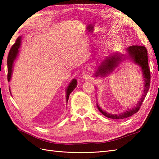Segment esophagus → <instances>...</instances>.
Masks as SVG:
<instances>
[{
	"mask_svg": "<svg viewBox=\"0 0 159 159\" xmlns=\"http://www.w3.org/2000/svg\"><path fill=\"white\" fill-rule=\"evenodd\" d=\"M91 74H92V70H91L89 67H85V68L83 70L82 75L84 79H89L91 77Z\"/></svg>",
	"mask_w": 159,
	"mask_h": 159,
	"instance_id": "obj_1",
	"label": "esophagus"
}]
</instances>
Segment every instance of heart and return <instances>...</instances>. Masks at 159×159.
Segmentation results:
<instances>
[{
    "instance_id": "obj_1",
    "label": "heart",
    "mask_w": 159,
    "mask_h": 159,
    "mask_svg": "<svg viewBox=\"0 0 159 159\" xmlns=\"http://www.w3.org/2000/svg\"><path fill=\"white\" fill-rule=\"evenodd\" d=\"M108 45H109V43H108V42H104V43H103V44H102V46H103V48H106L108 46Z\"/></svg>"
}]
</instances>
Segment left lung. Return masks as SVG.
<instances>
[{
	"label": "left lung",
	"instance_id": "1",
	"mask_svg": "<svg viewBox=\"0 0 159 159\" xmlns=\"http://www.w3.org/2000/svg\"><path fill=\"white\" fill-rule=\"evenodd\" d=\"M126 51L128 52L127 55L115 54V55L111 57H106L104 60L100 63L98 67L96 74H94L96 77L99 76H106L107 74H110L112 71H113V70L116 67H117L119 63L124 59L122 56L124 58L126 57V58L131 59L134 63L139 66L141 70H142L145 83L143 93L141 96L139 102L137 104L135 107L132 108V109H128L127 111L119 114H111L106 112L105 111H103L97 104L98 109L101 113L107 117L111 118V119L114 120L125 119V118L130 117L134 113H136L139 110L141 104L143 102L145 98H146L148 92L150 85V71L149 66H148V50L146 47L143 46H131L127 48Z\"/></svg>",
	"mask_w": 159,
	"mask_h": 159
}]
</instances>
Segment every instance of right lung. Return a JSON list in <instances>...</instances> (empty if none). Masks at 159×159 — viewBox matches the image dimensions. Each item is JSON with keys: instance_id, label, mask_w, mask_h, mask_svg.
Wrapping results in <instances>:
<instances>
[{"instance_id": "add662e5", "label": "right lung", "mask_w": 159, "mask_h": 159, "mask_svg": "<svg viewBox=\"0 0 159 159\" xmlns=\"http://www.w3.org/2000/svg\"><path fill=\"white\" fill-rule=\"evenodd\" d=\"M20 43H21V37H19V38H17L16 41L14 44L12 46L9 50L8 57H7V67H8V75H7V79L8 81H10L11 78V74H12V71H13V63H14V61L16 58V57L18 56V48L20 46ZM77 86V80L76 79H73L72 81L70 83V84L67 86L66 89V102H67L69 99V96L70 94L73 92V90L76 88Z\"/></svg>"}]
</instances>
